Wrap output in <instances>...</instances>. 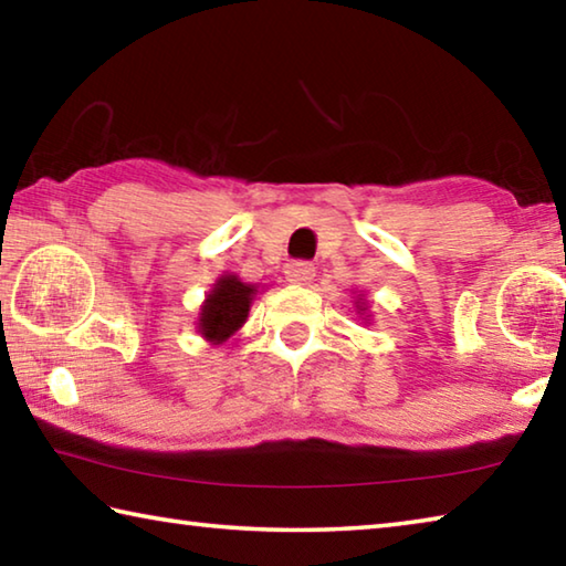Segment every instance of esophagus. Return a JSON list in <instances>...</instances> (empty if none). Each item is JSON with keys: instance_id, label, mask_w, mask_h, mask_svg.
Here are the masks:
<instances>
[{"instance_id": "34e87169", "label": "esophagus", "mask_w": 566, "mask_h": 566, "mask_svg": "<svg viewBox=\"0 0 566 566\" xmlns=\"http://www.w3.org/2000/svg\"><path fill=\"white\" fill-rule=\"evenodd\" d=\"M286 282L292 284H310L316 276V266L312 262H290L284 270Z\"/></svg>"}]
</instances>
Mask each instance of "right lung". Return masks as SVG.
<instances>
[{"label":"right lung","mask_w":566,"mask_h":566,"mask_svg":"<svg viewBox=\"0 0 566 566\" xmlns=\"http://www.w3.org/2000/svg\"><path fill=\"white\" fill-rule=\"evenodd\" d=\"M256 290L252 284L240 282L238 276H222V280L214 284L212 294H208L205 306L200 312V332L210 342H224L230 334L238 332L244 324L250 312L252 294Z\"/></svg>","instance_id":"obj_1"}]
</instances>
